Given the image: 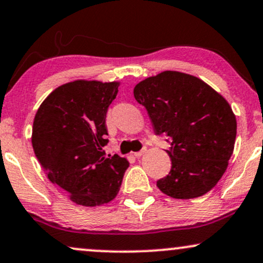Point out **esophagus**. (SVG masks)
<instances>
[{"label": "esophagus", "instance_id": "1", "mask_svg": "<svg viewBox=\"0 0 263 263\" xmlns=\"http://www.w3.org/2000/svg\"><path fill=\"white\" fill-rule=\"evenodd\" d=\"M146 151H147L146 147H143V148H142L141 151H138V152H136V153H135V157H137V158H138V157L143 156L144 153H146Z\"/></svg>", "mask_w": 263, "mask_h": 263}]
</instances>
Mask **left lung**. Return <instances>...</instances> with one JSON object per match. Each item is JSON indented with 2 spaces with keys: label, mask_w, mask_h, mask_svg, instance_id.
<instances>
[{
  "label": "left lung",
  "mask_w": 263,
  "mask_h": 263,
  "mask_svg": "<svg viewBox=\"0 0 263 263\" xmlns=\"http://www.w3.org/2000/svg\"><path fill=\"white\" fill-rule=\"evenodd\" d=\"M157 136H167L172 168L157 180L176 199L204 195L228 168L236 138V117L229 102L193 75L163 71L135 86Z\"/></svg>",
  "instance_id": "obj_1"
}]
</instances>
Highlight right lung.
Segmentation results:
<instances>
[{"instance_id":"add662e5","label":"right lung","mask_w":263,"mask_h":263,"mask_svg":"<svg viewBox=\"0 0 263 263\" xmlns=\"http://www.w3.org/2000/svg\"><path fill=\"white\" fill-rule=\"evenodd\" d=\"M119 83L77 80L59 86L38 108L32 144L48 179L71 201L96 206L108 203L121 186L128 162L105 157L106 114Z\"/></svg>"}]
</instances>
